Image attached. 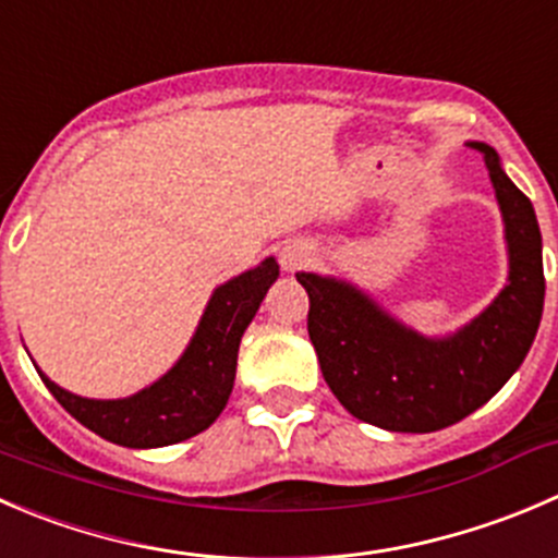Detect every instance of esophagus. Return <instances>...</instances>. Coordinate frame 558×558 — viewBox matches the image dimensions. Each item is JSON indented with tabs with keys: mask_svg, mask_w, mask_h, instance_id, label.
Here are the masks:
<instances>
[{
	"mask_svg": "<svg viewBox=\"0 0 558 558\" xmlns=\"http://www.w3.org/2000/svg\"><path fill=\"white\" fill-rule=\"evenodd\" d=\"M307 256H311L307 245H302V242H289V245H283V251H280V264H283L286 272H294V269H300L302 264L307 262Z\"/></svg>",
	"mask_w": 558,
	"mask_h": 558,
	"instance_id": "obj_1",
	"label": "esophagus"
}]
</instances>
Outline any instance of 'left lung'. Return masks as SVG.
Masks as SVG:
<instances>
[{
    "instance_id": "left-lung-1",
    "label": "left lung",
    "mask_w": 558,
    "mask_h": 558,
    "mask_svg": "<svg viewBox=\"0 0 558 558\" xmlns=\"http://www.w3.org/2000/svg\"><path fill=\"white\" fill-rule=\"evenodd\" d=\"M483 155L505 218L510 275L501 294L463 329L425 338L338 278L296 272L311 311L307 335L324 381L349 414L395 434H430L488 403L521 367L543 318V236L532 202L488 144Z\"/></svg>"
}]
</instances>
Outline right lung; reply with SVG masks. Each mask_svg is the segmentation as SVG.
<instances>
[{
	"label": "right lung",
	"instance_id": "right-lung-1",
	"mask_svg": "<svg viewBox=\"0 0 558 558\" xmlns=\"http://www.w3.org/2000/svg\"><path fill=\"white\" fill-rule=\"evenodd\" d=\"M278 262L264 258L258 267L218 286L180 362L130 398H81L53 384L43 371L37 373L62 409L106 441L147 450L191 439L207 430L229 403L242 332L256 316L269 286L278 280Z\"/></svg>",
	"mask_w": 558,
	"mask_h": 558
}]
</instances>
